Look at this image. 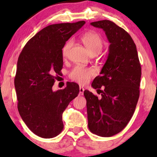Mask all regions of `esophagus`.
Listing matches in <instances>:
<instances>
[{
	"mask_svg": "<svg viewBox=\"0 0 157 157\" xmlns=\"http://www.w3.org/2000/svg\"><path fill=\"white\" fill-rule=\"evenodd\" d=\"M83 91H84V89L83 87L80 86L79 87V95H83Z\"/></svg>",
	"mask_w": 157,
	"mask_h": 157,
	"instance_id": "34e87169",
	"label": "esophagus"
}]
</instances>
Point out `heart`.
I'll use <instances>...</instances> for the list:
<instances>
[{
	"mask_svg": "<svg viewBox=\"0 0 157 157\" xmlns=\"http://www.w3.org/2000/svg\"><path fill=\"white\" fill-rule=\"evenodd\" d=\"M83 44L92 56H96L101 51L103 48V40L97 33L94 31H89L81 36ZM73 46V40H69L64 44L62 48V55L63 57L67 56L68 51ZM95 75V71L91 68H85L81 66H76L69 73L70 78L74 81L85 84L89 82L92 77Z\"/></svg>",
	"mask_w": 157,
	"mask_h": 157,
	"instance_id": "heart-1",
	"label": "heart"
}]
</instances>
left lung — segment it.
<instances>
[{
  "label": "left lung",
  "mask_w": 157,
  "mask_h": 157,
  "mask_svg": "<svg viewBox=\"0 0 157 157\" xmlns=\"http://www.w3.org/2000/svg\"><path fill=\"white\" fill-rule=\"evenodd\" d=\"M105 31L110 46L108 58L100 76L92 87L101 91V98L88 90L86 99L88 126L93 134L112 136L121 132L132 119L139 97L141 68L136 45L131 36L112 21L103 20L91 23Z\"/></svg>",
  "instance_id": "left-lung-1"
}]
</instances>
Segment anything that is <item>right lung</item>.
<instances>
[{
  "instance_id": "obj_1",
  "label": "right lung",
  "mask_w": 157,
  "mask_h": 157,
  "mask_svg": "<svg viewBox=\"0 0 157 157\" xmlns=\"http://www.w3.org/2000/svg\"><path fill=\"white\" fill-rule=\"evenodd\" d=\"M84 23L48 25L26 43L18 57L14 79L18 112L29 129L42 138H53L62 132V113L79 93L74 82L56 91L52 86L61 74L64 44Z\"/></svg>"
}]
</instances>
